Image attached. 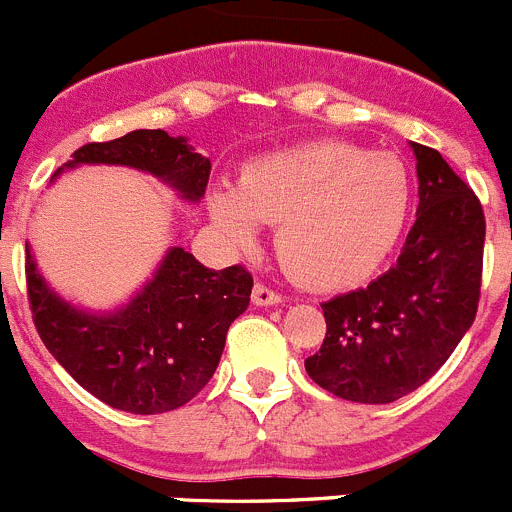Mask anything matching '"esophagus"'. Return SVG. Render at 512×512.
<instances>
[{
    "label": "esophagus",
    "instance_id": "34e87169",
    "mask_svg": "<svg viewBox=\"0 0 512 512\" xmlns=\"http://www.w3.org/2000/svg\"><path fill=\"white\" fill-rule=\"evenodd\" d=\"M280 301H283V296L267 288V285L257 283L255 288H252V303H255V306H278Z\"/></svg>",
    "mask_w": 512,
    "mask_h": 512
}]
</instances>
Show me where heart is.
Masks as SVG:
<instances>
[{
    "label": "heart",
    "instance_id": "obj_1",
    "mask_svg": "<svg viewBox=\"0 0 512 512\" xmlns=\"http://www.w3.org/2000/svg\"><path fill=\"white\" fill-rule=\"evenodd\" d=\"M411 176L390 153L308 142L250 160L237 188L216 183L209 216L234 247L278 224L283 265L319 290L352 288L393 255L411 216Z\"/></svg>",
    "mask_w": 512,
    "mask_h": 512
}]
</instances>
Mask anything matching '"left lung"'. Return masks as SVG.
Segmentation results:
<instances>
[{
    "label": "left lung",
    "instance_id": "1",
    "mask_svg": "<svg viewBox=\"0 0 512 512\" xmlns=\"http://www.w3.org/2000/svg\"><path fill=\"white\" fill-rule=\"evenodd\" d=\"M411 150L421 201L398 262L367 288L321 303L324 344L306 359L316 385L352 403H393L421 388L462 342L480 301V201L436 150Z\"/></svg>",
    "mask_w": 512,
    "mask_h": 512
}]
</instances>
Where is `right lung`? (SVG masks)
<instances>
[{"label":"right lung","mask_w":512,"mask_h":512,"mask_svg":"<svg viewBox=\"0 0 512 512\" xmlns=\"http://www.w3.org/2000/svg\"><path fill=\"white\" fill-rule=\"evenodd\" d=\"M78 165L142 170L188 204L204 199L211 173V160L193 153L186 137L163 130H132L78 147L50 183ZM25 252L32 319L48 352L94 398L137 416L176 411L201 393L222 359L229 326L250 306L252 275L245 267L211 270L183 247H168L130 301L89 311L55 293L30 245Z\"/></svg>","instance_id":"obj_1"}]
</instances>
